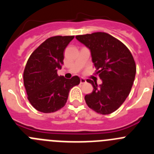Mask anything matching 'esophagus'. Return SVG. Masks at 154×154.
<instances>
[{
    "mask_svg": "<svg viewBox=\"0 0 154 154\" xmlns=\"http://www.w3.org/2000/svg\"><path fill=\"white\" fill-rule=\"evenodd\" d=\"M85 82H86V80H85V79H83V78L80 79V83L84 84V83H85Z\"/></svg>",
    "mask_w": 154,
    "mask_h": 154,
    "instance_id": "1",
    "label": "esophagus"
}]
</instances>
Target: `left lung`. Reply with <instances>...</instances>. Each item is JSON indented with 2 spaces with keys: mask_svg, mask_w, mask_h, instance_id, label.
<instances>
[{
  "mask_svg": "<svg viewBox=\"0 0 154 154\" xmlns=\"http://www.w3.org/2000/svg\"><path fill=\"white\" fill-rule=\"evenodd\" d=\"M76 39L89 48L96 74L103 83L86 81L93 86L85 96L88 106L103 115L113 112L124 103L135 79V61L123 43L105 32L77 35Z\"/></svg>",
  "mask_w": 154,
  "mask_h": 154,
  "instance_id": "obj_1",
  "label": "left lung"
}]
</instances>
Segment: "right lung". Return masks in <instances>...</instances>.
Segmentation results:
<instances>
[{
	"label": "right lung",
	"instance_id": "1",
	"mask_svg": "<svg viewBox=\"0 0 154 154\" xmlns=\"http://www.w3.org/2000/svg\"><path fill=\"white\" fill-rule=\"evenodd\" d=\"M74 36H54L46 39L32 52L24 70V85L32 106L45 113L56 112L67 102L69 92L80 83L79 76L70 79L58 76L63 52Z\"/></svg>",
	"mask_w": 154,
	"mask_h": 154
}]
</instances>
